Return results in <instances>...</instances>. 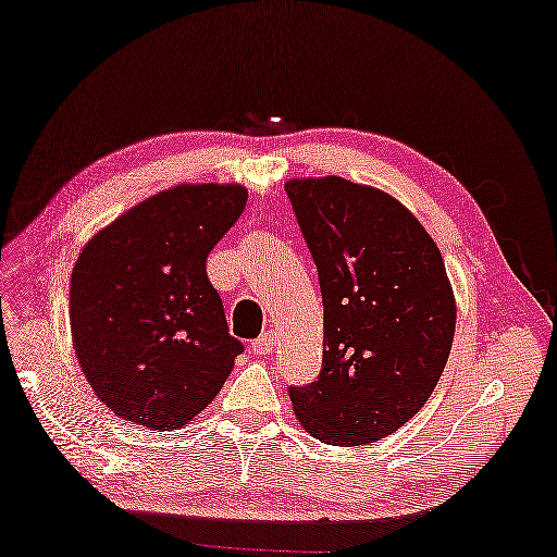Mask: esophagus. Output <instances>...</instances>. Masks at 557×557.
<instances>
[{
  "mask_svg": "<svg viewBox=\"0 0 557 557\" xmlns=\"http://www.w3.org/2000/svg\"><path fill=\"white\" fill-rule=\"evenodd\" d=\"M273 346H276V336H273V331H269V333H263L261 338L253 341L251 350L256 356H267V354H271Z\"/></svg>",
  "mask_w": 557,
  "mask_h": 557,
  "instance_id": "obj_1",
  "label": "esophagus"
}]
</instances>
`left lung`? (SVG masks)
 Returning <instances> with one entry per match:
<instances>
[{
    "instance_id": "1",
    "label": "left lung",
    "mask_w": 557,
    "mask_h": 557,
    "mask_svg": "<svg viewBox=\"0 0 557 557\" xmlns=\"http://www.w3.org/2000/svg\"><path fill=\"white\" fill-rule=\"evenodd\" d=\"M290 207L323 298V366L290 386L298 421L329 446H366L408 423L456 333L443 256L404 203L341 176L290 178Z\"/></svg>"
}]
</instances>
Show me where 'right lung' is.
Returning <instances> with one entry per match:
<instances>
[{
	"mask_svg": "<svg viewBox=\"0 0 557 557\" xmlns=\"http://www.w3.org/2000/svg\"><path fill=\"white\" fill-rule=\"evenodd\" d=\"M238 184H178L136 203L84 246L70 284L76 358L124 421L169 431L207 408L242 341L207 256L246 207Z\"/></svg>",
	"mask_w": 557,
	"mask_h": 557,
	"instance_id": "add662e5",
	"label": "right lung"
}]
</instances>
